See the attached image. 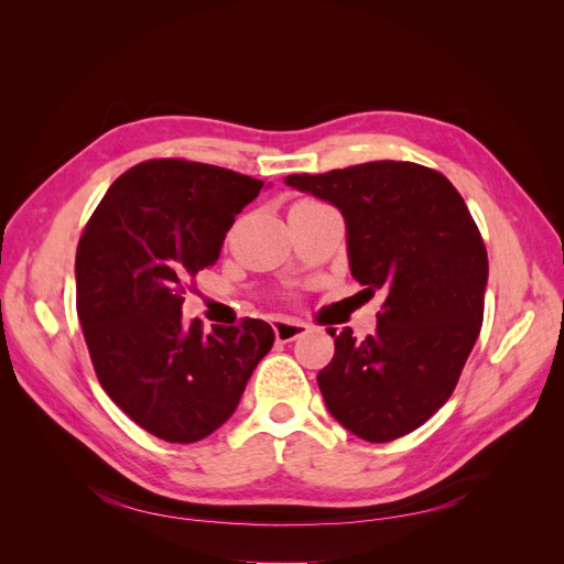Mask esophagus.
Listing matches in <instances>:
<instances>
[{
  "label": "esophagus",
  "instance_id": "1",
  "mask_svg": "<svg viewBox=\"0 0 564 564\" xmlns=\"http://www.w3.org/2000/svg\"><path fill=\"white\" fill-rule=\"evenodd\" d=\"M272 329H275V338L280 344H289V340H296L308 334V324L294 319H275L272 322Z\"/></svg>",
  "mask_w": 564,
  "mask_h": 564
}]
</instances>
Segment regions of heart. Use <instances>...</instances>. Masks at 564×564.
<instances>
[{
	"label": "heart",
	"mask_w": 564,
	"mask_h": 564,
	"mask_svg": "<svg viewBox=\"0 0 564 564\" xmlns=\"http://www.w3.org/2000/svg\"><path fill=\"white\" fill-rule=\"evenodd\" d=\"M301 204H313V199H301V202L294 204V207H301Z\"/></svg>",
	"instance_id": "1"
}]
</instances>
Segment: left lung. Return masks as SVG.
<instances>
[{
	"mask_svg": "<svg viewBox=\"0 0 564 564\" xmlns=\"http://www.w3.org/2000/svg\"><path fill=\"white\" fill-rule=\"evenodd\" d=\"M284 183L338 207L352 278L383 296L373 336L329 329L324 404L367 442L416 431L449 400L482 327L489 263L464 197L435 169L392 160Z\"/></svg>",
	"mask_w": 564,
	"mask_h": 564,
	"instance_id": "left-lung-1",
	"label": "left lung"
}]
</instances>
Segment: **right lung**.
Instances as JSON below:
<instances>
[{"label": "right lung", "mask_w": 564, "mask_h": 564, "mask_svg": "<svg viewBox=\"0 0 564 564\" xmlns=\"http://www.w3.org/2000/svg\"><path fill=\"white\" fill-rule=\"evenodd\" d=\"M263 181L187 160H148L119 176L84 228L77 315L96 377L122 412L191 445L224 425L275 340L263 319L183 322L185 284L212 265Z\"/></svg>", "instance_id": "obj_1"}]
</instances>
